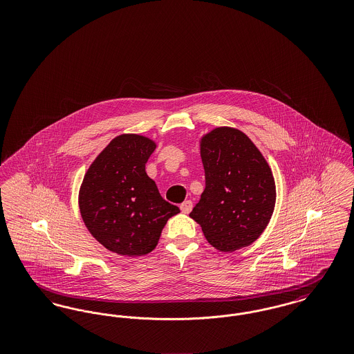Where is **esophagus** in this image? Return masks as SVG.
<instances>
[{
  "mask_svg": "<svg viewBox=\"0 0 354 354\" xmlns=\"http://www.w3.org/2000/svg\"><path fill=\"white\" fill-rule=\"evenodd\" d=\"M180 209L183 214H189L192 209V202L191 201H185V202L180 204Z\"/></svg>",
  "mask_w": 354,
  "mask_h": 354,
  "instance_id": "esophagus-1",
  "label": "esophagus"
}]
</instances>
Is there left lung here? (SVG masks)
<instances>
[{"label":"left lung","mask_w":354,"mask_h":354,"mask_svg":"<svg viewBox=\"0 0 354 354\" xmlns=\"http://www.w3.org/2000/svg\"><path fill=\"white\" fill-rule=\"evenodd\" d=\"M205 188L189 216L221 252L251 245L270 223L276 185L266 158L243 131L216 127L201 139Z\"/></svg>","instance_id":"left-lung-1"}]
</instances>
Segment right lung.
<instances>
[{"label":"right lung","mask_w":354,"mask_h":354,"mask_svg":"<svg viewBox=\"0 0 354 354\" xmlns=\"http://www.w3.org/2000/svg\"><path fill=\"white\" fill-rule=\"evenodd\" d=\"M155 149L147 136L119 135L84 174L81 216L88 232L111 252L129 257L151 252L167 220L180 212L146 174Z\"/></svg>","instance_id":"obj_1"}]
</instances>
